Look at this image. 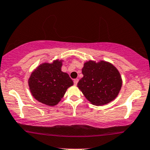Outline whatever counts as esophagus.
<instances>
[{"label": "esophagus", "mask_w": 150, "mask_h": 150, "mask_svg": "<svg viewBox=\"0 0 150 150\" xmlns=\"http://www.w3.org/2000/svg\"><path fill=\"white\" fill-rule=\"evenodd\" d=\"M79 82V79H75L74 80V85H77V83H78Z\"/></svg>", "instance_id": "34e87169"}]
</instances>
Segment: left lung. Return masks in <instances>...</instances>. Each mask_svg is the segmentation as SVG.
Returning a JSON list of instances; mask_svg holds the SVG:
<instances>
[{"mask_svg":"<svg viewBox=\"0 0 150 150\" xmlns=\"http://www.w3.org/2000/svg\"><path fill=\"white\" fill-rule=\"evenodd\" d=\"M83 76L77 86L94 105H103L113 100L122 87L118 70L109 62H86L82 69Z\"/></svg>","mask_w":150,"mask_h":150,"instance_id":"1","label":"left lung"}]
</instances>
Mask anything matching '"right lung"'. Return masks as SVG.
Returning <instances> with one entry per match:
<instances>
[{
  "label": "right lung",
  "instance_id": "right-lung-1",
  "mask_svg": "<svg viewBox=\"0 0 150 150\" xmlns=\"http://www.w3.org/2000/svg\"><path fill=\"white\" fill-rule=\"evenodd\" d=\"M62 60L43 63L30 75L28 84L33 96L50 106L57 105L74 82L68 74L62 71Z\"/></svg>",
  "mask_w": 150,
  "mask_h": 150
}]
</instances>
